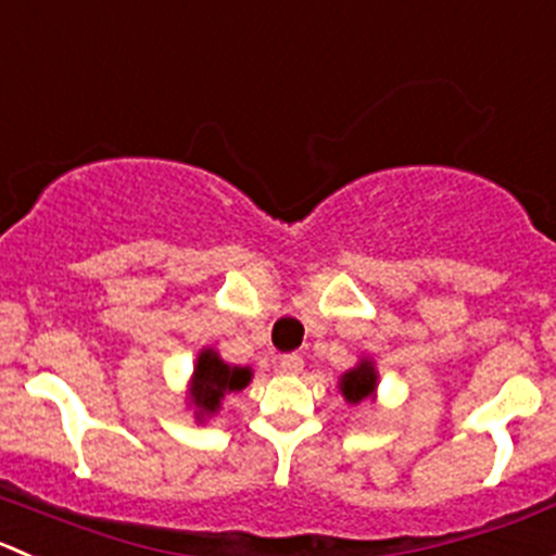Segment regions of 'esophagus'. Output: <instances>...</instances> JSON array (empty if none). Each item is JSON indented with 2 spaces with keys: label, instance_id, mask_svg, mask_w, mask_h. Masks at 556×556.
<instances>
[{
  "label": "esophagus",
  "instance_id": "1",
  "mask_svg": "<svg viewBox=\"0 0 556 556\" xmlns=\"http://www.w3.org/2000/svg\"><path fill=\"white\" fill-rule=\"evenodd\" d=\"M279 371H282V375H301V371H304V361L295 353L282 355V358H279Z\"/></svg>",
  "mask_w": 556,
  "mask_h": 556
}]
</instances>
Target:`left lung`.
Masks as SVG:
<instances>
[{
  "label": "left lung",
  "mask_w": 556,
  "mask_h": 556,
  "mask_svg": "<svg viewBox=\"0 0 556 556\" xmlns=\"http://www.w3.org/2000/svg\"><path fill=\"white\" fill-rule=\"evenodd\" d=\"M377 386H380V371H377V364L369 355H361L358 364L339 375V393L348 404H361L366 399L375 402Z\"/></svg>",
  "instance_id": "obj_1"
}]
</instances>
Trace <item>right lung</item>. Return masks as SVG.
I'll return each instance as SVG.
<instances>
[{
    "label": "right lung",
    "instance_id": "right-lung-1",
    "mask_svg": "<svg viewBox=\"0 0 556 556\" xmlns=\"http://www.w3.org/2000/svg\"><path fill=\"white\" fill-rule=\"evenodd\" d=\"M252 382V366L228 364L214 348H203L192 364V375L187 380L185 404L195 413L198 424H206L219 413L223 399L228 393L244 391Z\"/></svg>",
    "mask_w": 556,
    "mask_h": 556
}]
</instances>
